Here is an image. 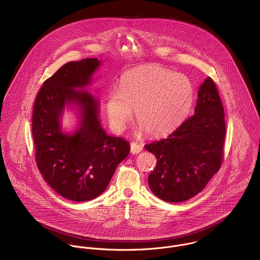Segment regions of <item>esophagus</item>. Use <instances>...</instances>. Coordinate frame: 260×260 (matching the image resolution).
Here are the masks:
<instances>
[{
  "label": "esophagus",
  "instance_id": "esophagus-1",
  "mask_svg": "<svg viewBox=\"0 0 260 260\" xmlns=\"http://www.w3.org/2000/svg\"><path fill=\"white\" fill-rule=\"evenodd\" d=\"M143 150V145L139 144L137 142H132L131 143V153L132 154H137Z\"/></svg>",
  "mask_w": 260,
  "mask_h": 260
}]
</instances>
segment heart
Returning a JSON list of instances; mask_svg holds the SVG:
<instances>
[{
	"instance_id": "heart-1",
	"label": "heart",
	"mask_w": 260,
	"mask_h": 260,
	"mask_svg": "<svg viewBox=\"0 0 260 260\" xmlns=\"http://www.w3.org/2000/svg\"><path fill=\"white\" fill-rule=\"evenodd\" d=\"M193 101L194 86L187 76L151 64L122 76L119 90L113 89L107 96L106 110L116 130H123L135 111L144 131L159 136L185 119Z\"/></svg>"
}]
</instances>
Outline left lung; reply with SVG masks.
<instances>
[{"label": "left lung", "mask_w": 260, "mask_h": 260, "mask_svg": "<svg viewBox=\"0 0 260 260\" xmlns=\"http://www.w3.org/2000/svg\"><path fill=\"white\" fill-rule=\"evenodd\" d=\"M194 112L167 138L144 146L157 159L148 177L150 189L167 202H183L198 194L222 163L224 109L210 77L199 87Z\"/></svg>", "instance_id": "left-lung-1"}]
</instances>
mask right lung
Returning a JSON list of instances; mask_svg holds the SVG:
<instances>
[{"instance_id": "right-lung-1", "label": "right lung", "mask_w": 260, "mask_h": 260, "mask_svg": "<svg viewBox=\"0 0 260 260\" xmlns=\"http://www.w3.org/2000/svg\"><path fill=\"white\" fill-rule=\"evenodd\" d=\"M97 58L63 65L38 92L32 134L38 168L46 182L61 196L77 202L105 191L118 166L129 154V143L106 134L98 118L99 104L83 88L99 67ZM81 109V124L72 136L61 133L59 117L66 104Z\"/></svg>"}]
</instances>
